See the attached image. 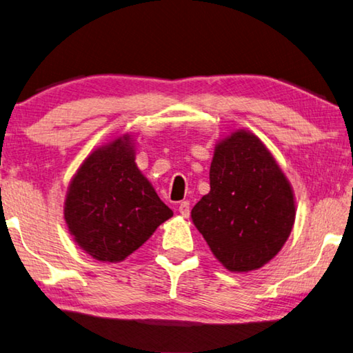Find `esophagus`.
Returning <instances> with one entry per match:
<instances>
[{
	"label": "esophagus",
	"mask_w": 353,
	"mask_h": 353,
	"mask_svg": "<svg viewBox=\"0 0 353 353\" xmlns=\"http://www.w3.org/2000/svg\"><path fill=\"white\" fill-rule=\"evenodd\" d=\"M179 213H181L182 217H188L190 216V202L183 201L179 205Z\"/></svg>",
	"instance_id": "obj_1"
}]
</instances>
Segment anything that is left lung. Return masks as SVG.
I'll use <instances>...</instances> for the list:
<instances>
[{
  "label": "left lung",
  "mask_w": 353,
  "mask_h": 353,
  "mask_svg": "<svg viewBox=\"0 0 353 353\" xmlns=\"http://www.w3.org/2000/svg\"><path fill=\"white\" fill-rule=\"evenodd\" d=\"M296 216L293 188L264 142L247 130L217 140L210 193L191 219L232 273L264 267L284 247Z\"/></svg>",
  "instance_id": "left-lung-1"
}]
</instances>
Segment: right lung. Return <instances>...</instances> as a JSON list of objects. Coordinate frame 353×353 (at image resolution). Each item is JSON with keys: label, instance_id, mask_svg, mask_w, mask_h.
Segmentation results:
<instances>
[{"label": "right lung", "instance_id": "obj_1", "mask_svg": "<svg viewBox=\"0 0 353 353\" xmlns=\"http://www.w3.org/2000/svg\"><path fill=\"white\" fill-rule=\"evenodd\" d=\"M172 216L136 163V140L121 134L95 148L70 179L65 221L83 252L121 262Z\"/></svg>", "mask_w": 353, "mask_h": 353}]
</instances>
